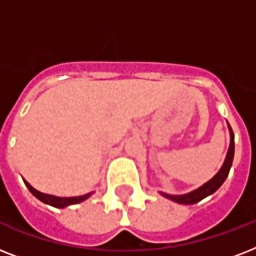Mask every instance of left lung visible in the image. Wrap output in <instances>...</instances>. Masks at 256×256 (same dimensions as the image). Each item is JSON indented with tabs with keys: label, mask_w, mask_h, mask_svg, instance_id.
<instances>
[{
	"label": "left lung",
	"mask_w": 256,
	"mask_h": 256,
	"mask_svg": "<svg viewBox=\"0 0 256 256\" xmlns=\"http://www.w3.org/2000/svg\"><path fill=\"white\" fill-rule=\"evenodd\" d=\"M228 132H230V146H228V150H227L226 154V160L223 162L222 168H219V171L216 174L210 179V180H207L204 184H202L198 188H195V190L190 191V192H187V194H182V195H171V194H166V192H162L160 191V195H164V198L171 199V200H174L176 203H180V204H194V203H198L199 200H202L208 195L214 194L215 191L218 190L219 187L222 186L223 182L226 180L227 175L230 172L231 164H232V160H234V132H232V128L228 124Z\"/></svg>",
	"instance_id": "obj_1"
}]
</instances>
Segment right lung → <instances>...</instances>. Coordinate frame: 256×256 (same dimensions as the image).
<instances>
[{
    "label": "right lung",
    "instance_id": "1",
    "mask_svg": "<svg viewBox=\"0 0 256 256\" xmlns=\"http://www.w3.org/2000/svg\"><path fill=\"white\" fill-rule=\"evenodd\" d=\"M24 182H25L26 187L29 188V191L32 194L36 196L37 199H40L41 202L46 203V204H49V206L57 207V208H64V207L72 206V204H77V203H81L84 200L90 196L92 192H88V194L85 195H80V196H69V198H62V196H56V195H50V194H45V192H41V191L36 190L29 182H26L25 179H24Z\"/></svg>",
    "mask_w": 256,
    "mask_h": 256
}]
</instances>
